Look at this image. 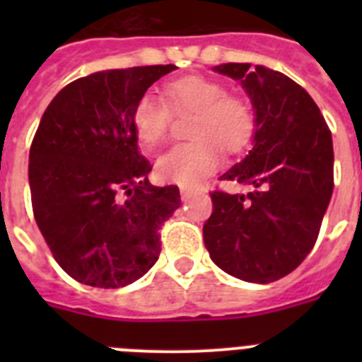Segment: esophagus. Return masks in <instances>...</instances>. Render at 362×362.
<instances>
[{
	"mask_svg": "<svg viewBox=\"0 0 362 362\" xmlns=\"http://www.w3.org/2000/svg\"><path fill=\"white\" fill-rule=\"evenodd\" d=\"M194 194H196V192L192 190V188H181V199L183 201L192 199V196H194Z\"/></svg>",
	"mask_w": 362,
	"mask_h": 362,
	"instance_id": "esophagus-1",
	"label": "esophagus"
}]
</instances>
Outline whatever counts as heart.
<instances>
[{"instance_id": "1", "label": "heart", "mask_w": 362, "mask_h": 362, "mask_svg": "<svg viewBox=\"0 0 362 362\" xmlns=\"http://www.w3.org/2000/svg\"><path fill=\"white\" fill-rule=\"evenodd\" d=\"M166 98L175 112H192L188 137L165 152L156 163L161 181L194 187L221 161V148L238 153L252 139L255 117L245 99L226 94L221 83L201 76H188L166 86ZM170 110L158 95L143 94L132 108V127L139 145L153 150L165 139Z\"/></svg>"}]
</instances>
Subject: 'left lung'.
<instances>
[{
    "mask_svg": "<svg viewBox=\"0 0 362 362\" xmlns=\"http://www.w3.org/2000/svg\"><path fill=\"white\" fill-rule=\"evenodd\" d=\"M212 70L241 83L255 129L248 153L219 177L250 192H214L204 246L230 276L272 283L296 270L315 245L334 190L332 132L315 101L288 76L250 63Z\"/></svg>",
    "mask_w": 362,
    "mask_h": 362,
    "instance_id": "left-lung-1",
    "label": "left lung"
}]
</instances>
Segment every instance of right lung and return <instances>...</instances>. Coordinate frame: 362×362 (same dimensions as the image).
<instances>
[{"label": "right lung", "mask_w": 362, "mask_h": 362, "mask_svg": "<svg viewBox=\"0 0 362 362\" xmlns=\"http://www.w3.org/2000/svg\"><path fill=\"white\" fill-rule=\"evenodd\" d=\"M175 65L94 72L57 92L28 156L34 217L57 264L95 288L143 277L179 188L153 187L132 127L136 101Z\"/></svg>", "instance_id": "add662e5"}]
</instances>
